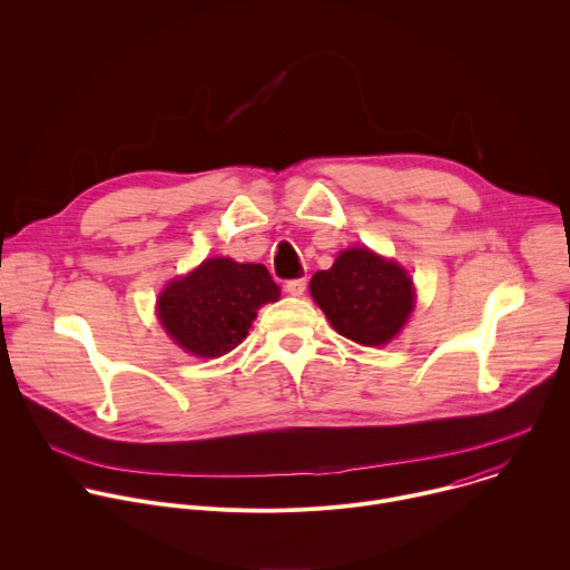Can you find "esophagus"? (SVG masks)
I'll use <instances>...</instances> for the list:
<instances>
[{
    "label": "esophagus",
    "instance_id": "obj_1",
    "mask_svg": "<svg viewBox=\"0 0 570 570\" xmlns=\"http://www.w3.org/2000/svg\"><path fill=\"white\" fill-rule=\"evenodd\" d=\"M304 288H306V279H304V277H297V279H288V282H286V293H288V295L299 297V295L304 293Z\"/></svg>",
    "mask_w": 570,
    "mask_h": 570
}]
</instances>
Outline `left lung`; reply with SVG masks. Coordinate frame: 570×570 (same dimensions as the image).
<instances>
[{
  "mask_svg": "<svg viewBox=\"0 0 570 570\" xmlns=\"http://www.w3.org/2000/svg\"><path fill=\"white\" fill-rule=\"evenodd\" d=\"M311 295L341 336L367 347L392 341L415 299L405 271L367 248L345 250L330 271H317Z\"/></svg>",
  "mask_w": 570,
  "mask_h": 570,
  "instance_id": "8db88e82",
  "label": "left lung"
}]
</instances>
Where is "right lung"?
<instances>
[{
	"mask_svg": "<svg viewBox=\"0 0 570 570\" xmlns=\"http://www.w3.org/2000/svg\"><path fill=\"white\" fill-rule=\"evenodd\" d=\"M279 297L262 264L207 259L157 299L161 327L189 354L214 358L248 336L257 308Z\"/></svg>",
	"mask_w": 570,
	"mask_h": 570,
	"instance_id": "obj_1",
	"label": "right lung"
}]
</instances>
